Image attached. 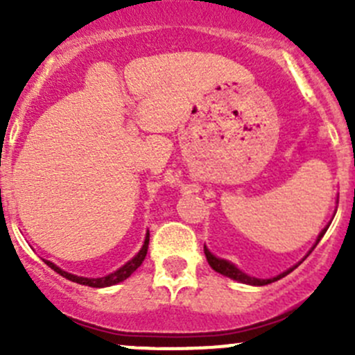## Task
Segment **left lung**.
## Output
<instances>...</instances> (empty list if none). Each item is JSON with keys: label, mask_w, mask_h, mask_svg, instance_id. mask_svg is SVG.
Listing matches in <instances>:
<instances>
[{"label": "left lung", "mask_w": 355, "mask_h": 355, "mask_svg": "<svg viewBox=\"0 0 355 355\" xmlns=\"http://www.w3.org/2000/svg\"><path fill=\"white\" fill-rule=\"evenodd\" d=\"M327 230H328V227L324 228V230L321 232L320 235H318V241H316V244H314V247L318 245V242L321 241V237H323V235L327 234ZM314 247H313V249H314ZM313 249H311V250H313ZM204 254H206L207 263H209V266L213 268L214 271H218V273H221V275H225V277L232 278V280H237V282H242V284H249V285H268V284H273V282H277V280H280V278L287 277V275L290 273V271H293V268H290V270L284 271V273L278 275V277L270 278V280H259V278L247 277L245 273H242V271L239 270V268H235L234 264L228 263V261H225V259H218V257H214L213 254H211L209 250L206 249V247H204Z\"/></svg>", "instance_id": "8db88e82"}]
</instances>
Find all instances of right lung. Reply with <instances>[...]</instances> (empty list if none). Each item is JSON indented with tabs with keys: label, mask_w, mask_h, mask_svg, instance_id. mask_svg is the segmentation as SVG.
Instances as JSON below:
<instances>
[{
	"label": "right lung",
	"mask_w": 355,
	"mask_h": 355,
	"mask_svg": "<svg viewBox=\"0 0 355 355\" xmlns=\"http://www.w3.org/2000/svg\"><path fill=\"white\" fill-rule=\"evenodd\" d=\"M148 247H149V234H146V241H144V245H142V249L139 250L137 256L134 257V259L128 261L125 266H121L120 270H116L114 273L108 275V277H103V278H84V277H77V275H71V273H67V271L60 270L58 266H55V264L51 263V261H44L46 264H48L51 270H55L56 273L62 275L63 278H67V280L70 282H75V284H80V285H87V287H94V288H103V287H110V285H116L120 284V282L127 280L128 277H130L132 273H134L135 270H137L139 266L142 264V261H144L146 254H148Z\"/></svg>",
	"instance_id": "right-lung-1"
}]
</instances>
